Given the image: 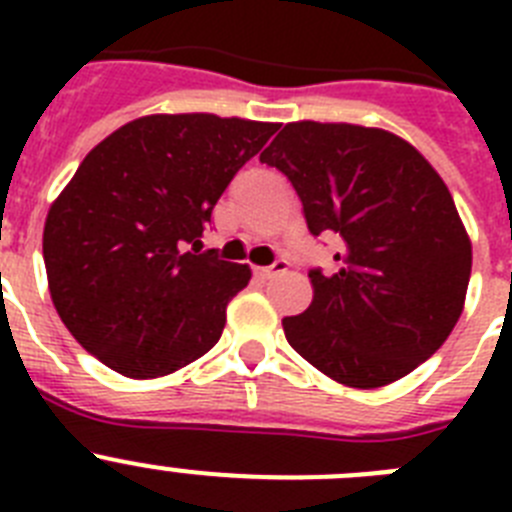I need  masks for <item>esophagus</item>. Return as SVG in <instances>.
<instances>
[{
	"label": "esophagus",
	"mask_w": 512,
	"mask_h": 512,
	"mask_svg": "<svg viewBox=\"0 0 512 512\" xmlns=\"http://www.w3.org/2000/svg\"><path fill=\"white\" fill-rule=\"evenodd\" d=\"M287 269H289V261L287 259H277L271 266H261V269H256V277L264 279V282H269V279L279 277V274H284Z\"/></svg>",
	"instance_id": "obj_1"
}]
</instances>
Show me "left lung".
Masks as SVG:
<instances>
[{
    "label": "left lung",
    "mask_w": 512,
    "mask_h": 512,
    "mask_svg": "<svg viewBox=\"0 0 512 512\" xmlns=\"http://www.w3.org/2000/svg\"><path fill=\"white\" fill-rule=\"evenodd\" d=\"M287 176L333 271L310 269L312 305L284 318L302 359L372 390L431 359L464 307L472 246L449 189L397 135L346 122H289L261 153Z\"/></svg>",
    "instance_id": "8db88e82"
}]
</instances>
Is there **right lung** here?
Segmentation results:
<instances>
[{"mask_svg":"<svg viewBox=\"0 0 512 512\" xmlns=\"http://www.w3.org/2000/svg\"><path fill=\"white\" fill-rule=\"evenodd\" d=\"M274 122L151 115L81 161L53 202L43 259L71 336L133 379L207 354L251 269L200 251L220 194L277 133Z\"/></svg>","mask_w":512,"mask_h":512,"instance_id":"1","label":"right lung"}]
</instances>
